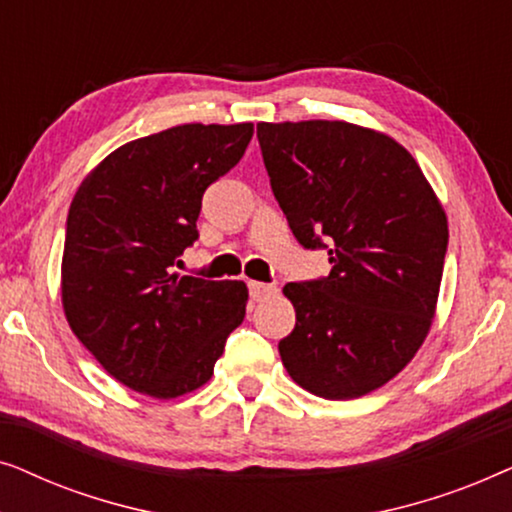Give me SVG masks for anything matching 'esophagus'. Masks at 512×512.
<instances>
[{
	"label": "esophagus",
	"mask_w": 512,
	"mask_h": 512,
	"mask_svg": "<svg viewBox=\"0 0 512 512\" xmlns=\"http://www.w3.org/2000/svg\"><path fill=\"white\" fill-rule=\"evenodd\" d=\"M249 293H251V298L256 300V303H261V300H268V298H272V296H277L279 289H277V284L249 282Z\"/></svg>",
	"instance_id": "1"
}]
</instances>
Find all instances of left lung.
I'll return each mask as SVG.
<instances>
[{
	"mask_svg": "<svg viewBox=\"0 0 512 512\" xmlns=\"http://www.w3.org/2000/svg\"><path fill=\"white\" fill-rule=\"evenodd\" d=\"M272 193L305 249L331 272L291 282L296 328L279 340L286 373L347 401L387 384L417 354L447 254L443 207L417 160L382 132L345 121L258 123Z\"/></svg>",
	"mask_w": 512,
	"mask_h": 512,
	"instance_id": "1",
	"label": "left lung"
}]
</instances>
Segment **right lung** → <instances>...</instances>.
I'll use <instances>...</instances> for the list:
<instances>
[{
  "mask_svg": "<svg viewBox=\"0 0 512 512\" xmlns=\"http://www.w3.org/2000/svg\"><path fill=\"white\" fill-rule=\"evenodd\" d=\"M254 125L188 123L135 139L83 179L67 214L62 307L125 387L177 398L214 373L242 324L244 282L179 277L202 195L240 163Z\"/></svg>",
  "mask_w": 512,
  "mask_h": 512,
  "instance_id": "obj_1",
  "label": "right lung"
}]
</instances>
